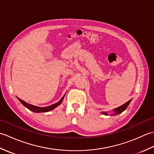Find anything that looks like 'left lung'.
Listing matches in <instances>:
<instances>
[{
	"instance_id": "obj_1",
	"label": "left lung",
	"mask_w": 154,
	"mask_h": 154,
	"mask_svg": "<svg viewBox=\"0 0 154 154\" xmlns=\"http://www.w3.org/2000/svg\"><path fill=\"white\" fill-rule=\"evenodd\" d=\"M131 100H132V99H130V100L128 101V102H126V103H124V104H122V106H119V107L116 108V109H114L113 110L114 114H112V115H117V114H120V113H122V112H123V111L127 109V107L128 106L129 104L130 103V102H131ZM102 113H103V114H104V115H108V113H107L106 112H103Z\"/></svg>"
}]
</instances>
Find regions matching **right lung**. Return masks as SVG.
<instances>
[{"label":"right lung","instance_id":"add662e5","mask_svg":"<svg viewBox=\"0 0 154 154\" xmlns=\"http://www.w3.org/2000/svg\"><path fill=\"white\" fill-rule=\"evenodd\" d=\"M64 97H65V95L61 98V100L59 101V102L52 104V105L46 106V107H39V106L32 105V104L26 103L24 100H22V99H20V98H18V97L17 98L20 102L23 104V105H24L25 107H26L27 109H28L30 110H32V112H49V111L54 109L55 108H56L57 106L60 105V104L62 103V101H63V100L64 99Z\"/></svg>","mask_w":154,"mask_h":154}]
</instances>
